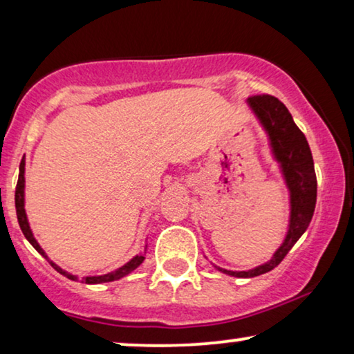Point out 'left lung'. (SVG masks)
<instances>
[{
  "instance_id": "obj_1",
  "label": "left lung",
  "mask_w": 354,
  "mask_h": 354,
  "mask_svg": "<svg viewBox=\"0 0 354 354\" xmlns=\"http://www.w3.org/2000/svg\"><path fill=\"white\" fill-rule=\"evenodd\" d=\"M248 106L268 135L270 153L277 161L280 174L288 188L290 217L282 245L268 263L248 270H229L214 266L221 272L240 279L266 274L282 263L292 246L306 232L313 219L317 196V180L311 149H309L306 137L293 122L292 114L288 113L285 104L275 96L261 95L248 98Z\"/></svg>"
}]
</instances>
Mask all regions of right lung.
I'll use <instances>...</instances> for the list:
<instances>
[{"instance_id": "1", "label": "right lung", "mask_w": 354, "mask_h": 354, "mask_svg": "<svg viewBox=\"0 0 354 354\" xmlns=\"http://www.w3.org/2000/svg\"><path fill=\"white\" fill-rule=\"evenodd\" d=\"M24 174H26V159L22 158L21 161V166H19V180H17V187H16V214H17V221H19V225H21V230L22 234L26 239L28 240V243H30L33 248H35L38 253H40L43 258H46L48 261H50V264L55 268L57 272L64 275V277L71 279V280H79V277L77 275H72L67 272V270H64L62 268H59L56 263H53V261L48 258L45 251H43V248L40 245H38V241L35 240V236H33L32 234V229L30 225H28V219H27V214H26V207H24V205H26V198H24V190H26V177H24ZM145 251H147V246H145ZM145 261V254H137L133 256L132 259L129 261V263H125L124 266H120L119 269L113 270V272H108L104 275H88V277H84L85 283H104V282H114V280H119L125 277V275H129L132 270H135L138 268L140 264H142Z\"/></svg>"}]
</instances>
